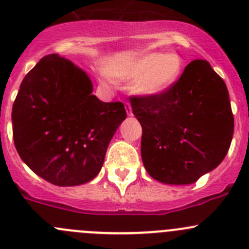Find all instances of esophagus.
<instances>
[{
    "mask_svg": "<svg viewBox=\"0 0 249 249\" xmlns=\"http://www.w3.org/2000/svg\"><path fill=\"white\" fill-rule=\"evenodd\" d=\"M125 109H126V113L129 117H131L132 115V109H131V105L130 104H125Z\"/></svg>",
    "mask_w": 249,
    "mask_h": 249,
    "instance_id": "34e87169",
    "label": "esophagus"
}]
</instances>
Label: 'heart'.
Returning <instances> with one entry per match:
<instances>
[{
  "label": "heart",
  "instance_id": "obj_1",
  "mask_svg": "<svg viewBox=\"0 0 249 249\" xmlns=\"http://www.w3.org/2000/svg\"><path fill=\"white\" fill-rule=\"evenodd\" d=\"M183 59L177 53L153 52L143 54L126 66L113 69V77L123 80H136L134 92L143 97L165 94L179 79Z\"/></svg>",
  "mask_w": 249,
  "mask_h": 249
}]
</instances>
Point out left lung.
Listing matches in <instances>:
<instances>
[{
  "mask_svg": "<svg viewBox=\"0 0 249 249\" xmlns=\"http://www.w3.org/2000/svg\"><path fill=\"white\" fill-rule=\"evenodd\" d=\"M130 102L142 126L143 165L154 179L192 184L227 155L233 134L229 91L206 60L190 62L165 94Z\"/></svg>",
  "mask_w": 249,
  "mask_h": 249,
  "instance_id": "left-lung-1",
  "label": "left lung"
}]
</instances>
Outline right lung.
Returning <instances> with one entry per match:
<instances>
[{"instance_id": "obj_1", "label": "right lung", "mask_w": 249, "mask_h": 249, "mask_svg": "<svg viewBox=\"0 0 249 249\" xmlns=\"http://www.w3.org/2000/svg\"><path fill=\"white\" fill-rule=\"evenodd\" d=\"M82 69L59 54L39 60L12 109L14 144L36 175L59 187L90 182L126 118L122 102H102Z\"/></svg>"}]
</instances>
